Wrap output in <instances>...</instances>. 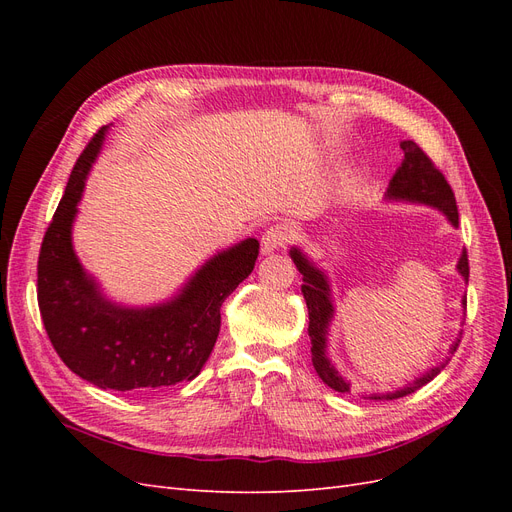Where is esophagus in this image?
I'll use <instances>...</instances> for the list:
<instances>
[{
	"label": "esophagus",
	"instance_id": "34e87169",
	"mask_svg": "<svg viewBox=\"0 0 512 512\" xmlns=\"http://www.w3.org/2000/svg\"><path fill=\"white\" fill-rule=\"evenodd\" d=\"M288 228L286 226H271L260 239L262 254H273L275 250H282L288 243Z\"/></svg>",
	"mask_w": 512,
	"mask_h": 512
}]
</instances>
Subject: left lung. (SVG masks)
Wrapping results in <instances>:
<instances>
[{
  "label": "left lung",
  "instance_id": "obj_1",
  "mask_svg": "<svg viewBox=\"0 0 512 512\" xmlns=\"http://www.w3.org/2000/svg\"><path fill=\"white\" fill-rule=\"evenodd\" d=\"M399 147L404 149V160H401V166L395 170L393 179L389 181V188L384 192L386 200H393V203H412V205H425L431 209H438L440 213L446 215V220L451 222V226H459V213H457V203H455V194L451 190V185L446 183L444 175L440 170L433 166V162L425 156L423 149L418 147L414 141H401ZM290 258L294 265H297L299 273L303 275V299L307 303V312H309V337H312V363L318 378L331 386L337 393H350V382L339 374L337 367L333 365L331 356H329V329L331 322L335 318V303H333V292H331V282L329 275L324 269H320L316 262L309 258L301 247H290ZM457 273L463 277V282L468 284L470 277V267H468V254L466 250L461 252L457 260ZM461 305L466 307V297L461 299ZM459 346V339L451 344V350L455 352ZM451 359H446L438 365H433L427 369L423 376L414 378L406 386H399L395 391H386V393H363V399H399L406 397L414 391L421 389L427 382L436 378L440 371L446 367V363Z\"/></svg>",
  "mask_w": 512,
  "mask_h": 512
}]
</instances>
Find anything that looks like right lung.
I'll list each match as a JSON object with an SVG mask.
<instances>
[{"instance_id":"obj_1","label":"right lung","mask_w":512,"mask_h":512,"mask_svg":"<svg viewBox=\"0 0 512 512\" xmlns=\"http://www.w3.org/2000/svg\"><path fill=\"white\" fill-rule=\"evenodd\" d=\"M106 132L108 126L98 130L76 160L44 235L38 305L53 348L76 376L100 389L151 393L200 374L220 333V307L254 271L260 245L247 237L213 254L162 303L136 307L108 299L72 243L85 181Z\"/></svg>"}]
</instances>
